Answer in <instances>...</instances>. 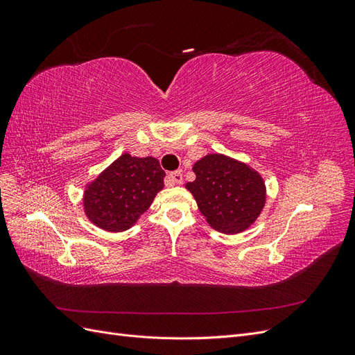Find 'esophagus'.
Instances as JSON below:
<instances>
[{"label":"esophagus","mask_w":355,"mask_h":355,"mask_svg":"<svg viewBox=\"0 0 355 355\" xmlns=\"http://www.w3.org/2000/svg\"><path fill=\"white\" fill-rule=\"evenodd\" d=\"M184 182V176H182L180 171H171V173H168L167 179H166V185L168 187H173V185H179Z\"/></svg>","instance_id":"1"}]
</instances>
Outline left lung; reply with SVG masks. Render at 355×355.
I'll list each match as a JSON object with an SVG mask.
<instances>
[{
	"instance_id": "1",
	"label": "left lung",
	"mask_w": 355,
	"mask_h": 355,
	"mask_svg": "<svg viewBox=\"0 0 355 355\" xmlns=\"http://www.w3.org/2000/svg\"><path fill=\"white\" fill-rule=\"evenodd\" d=\"M196 180L187 188L210 227L225 234L247 230L265 206L262 178L249 166L220 154H209L192 167Z\"/></svg>"
}]
</instances>
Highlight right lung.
I'll list each match as a JSON object with an SVG mask.
<instances>
[{
	"label": "right lung",
	"instance_id": "1",
	"mask_svg": "<svg viewBox=\"0 0 355 355\" xmlns=\"http://www.w3.org/2000/svg\"><path fill=\"white\" fill-rule=\"evenodd\" d=\"M164 176L157 158L124 154L85 189V214L105 231H125L151 206Z\"/></svg>",
	"mask_w": 355,
	"mask_h": 355
}]
</instances>
